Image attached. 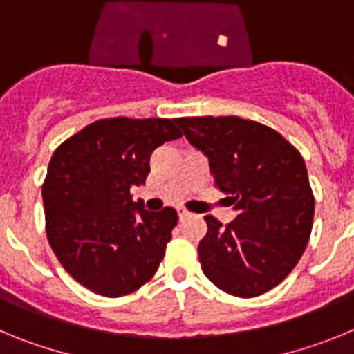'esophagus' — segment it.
Segmentation results:
<instances>
[{"mask_svg":"<svg viewBox=\"0 0 354 354\" xmlns=\"http://www.w3.org/2000/svg\"><path fill=\"white\" fill-rule=\"evenodd\" d=\"M177 214H179V220L183 221V220H186L187 216H189V212L184 211V209H179V211H177Z\"/></svg>","mask_w":354,"mask_h":354,"instance_id":"esophagus-1","label":"esophagus"}]
</instances>
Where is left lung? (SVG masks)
Masks as SVG:
<instances>
[{
    "instance_id": "1",
    "label": "left lung",
    "mask_w": 354,
    "mask_h": 354,
    "mask_svg": "<svg viewBox=\"0 0 354 354\" xmlns=\"http://www.w3.org/2000/svg\"><path fill=\"white\" fill-rule=\"evenodd\" d=\"M175 124L207 158L214 184L237 212L227 227L205 216L202 271L232 296L268 292L294 270L310 237L314 195L301 154L274 129L239 117Z\"/></svg>"
}]
</instances>
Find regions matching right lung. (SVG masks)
I'll use <instances>...</instances> for the list:
<instances>
[{
	"label": "right lung",
	"mask_w": 354,
	"mask_h": 354,
	"mask_svg": "<svg viewBox=\"0 0 354 354\" xmlns=\"http://www.w3.org/2000/svg\"><path fill=\"white\" fill-rule=\"evenodd\" d=\"M183 136L168 118H106L53 154L42 187L48 239L68 274L92 292L118 298L158 271L177 212L145 211L131 187L145 184L150 154Z\"/></svg>",
	"instance_id": "add662e5"
}]
</instances>
